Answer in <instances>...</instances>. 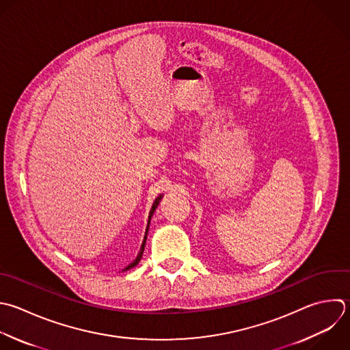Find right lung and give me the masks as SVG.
<instances>
[{
	"mask_svg": "<svg viewBox=\"0 0 350 350\" xmlns=\"http://www.w3.org/2000/svg\"><path fill=\"white\" fill-rule=\"evenodd\" d=\"M161 198H163V194H160L156 200H154V202H153V206H152V209H150V213H149V220H148V228H149V221H150V217H152V215H153V212H154V209L157 208V205H159V202L161 201ZM148 228H146V232H145V238H144V242H142V246H141V252H139V254H138V257H137V260L133 262V264H130L126 269H130V268H133V267H135L138 262H139V260H141V257H142V253H144V249H145V243H146V235H148Z\"/></svg>",
	"mask_w": 350,
	"mask_h": 350,
	"instance_id": "right-lung-1",
	"label": "right lung"
}]
</instances>
